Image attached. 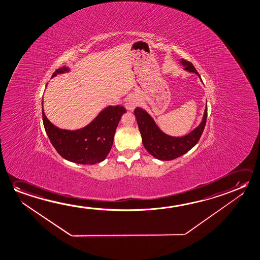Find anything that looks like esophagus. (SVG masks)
I'll use <instances>...</instances> for the list:
<instances>
[{
	"label": "esophagus",
	"mask_w": 260,
	"mask_h": 260,
	"mask_svg": "<svg viewBox=\"0 0 260 260\" xmlns=\"http://www.w3.org/2000/svg\"><path fill=\"white\" fill-rule=\"evenodd\" d=\"M137 107V101L135 99H129L125 102V107L128 110H134Z\"/></svg>",
	"instance_id": "esophagus-1"
}]
</instances>
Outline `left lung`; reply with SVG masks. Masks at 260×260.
<instances>
[{"label":"left lung","instance_id":"8db88e82","mask_svg":"<svg viewBox=\"0 0 260 260\" xmlns=\"http://www.w3.org/2000/svg\"><path fill=\"white\" fill-rule=\"evenodd\" d=\"M181 63L185 66L184 70L194 72L200 77L198 71L194 68L191 62L181 59ZM134 113L142 136L144 148L153 157L162 161H171L183 155L198 143L205 128L208 114L206 107L202 123L189 135L182 137H173L161 132L154 124L152 117L142 108L136 107Z\"/></svg>","mask_w":260,"mask_h":260}]
</instances>
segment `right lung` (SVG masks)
<instances>
[{"label": "right lung", "instance_id": "obj_1", "mask_svg": "<svg viewBox=\"0 0 260 260\" xmlns=\"http://www.w3.org/2000/svg\"><path fill=\"white\" fill-rule=\"evenodd\" d=\"M68 71L69 68L62 67L54 72L52 78ZM125 112L122 106L107 107L87 126L76 131L59 129L51 124L46 117L43 107L42 120L50 143L60 156L76 164L95 165L108 155L117 124Z\"/></svg>", "mask_w": 260, "mask_h": 260}]
</instances>
